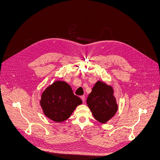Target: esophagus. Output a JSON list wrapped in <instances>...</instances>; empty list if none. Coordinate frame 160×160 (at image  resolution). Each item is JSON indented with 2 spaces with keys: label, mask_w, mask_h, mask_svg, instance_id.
Segmentation results:
<instances>
[{
  "label": "esophagus",
  "mask_w": 160,
  "mask_h": 160,
  "mask_svg": "<svg viewBox=\"0 0 160 160\" xmlns=\"http://www.w3.org/2000/svg\"><path fill=\"white\" fill-rule=\"evenodd\" d=\"M80 98H81V99L82 100L83 102H85V100H86V97H85V96H84V95L81 96V97H80Z\"/></svg>",
  "instance_id": "1"
}]
</instances>
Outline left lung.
I'll return each instance as SVG.
<instances>
[{
	"instance_id": "8db88e82",
	"label": "left lung",
	"mask_w": 160,
	"mask_h": 160,
	"mask_svg": "<svg viewBox=\"0 0 160 160\" xmlns=\"http://www.w3.org/2000/svg\"><path fill=\"white\" fill-rule=\"evenodd\" d=\"M87 104L95 119L105 123L114 116L118 106L112 86L98 81L87 98Z\"/></svg>"
}]
</instances>
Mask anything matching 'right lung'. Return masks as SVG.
<instances>
[{"label":"right lung","instance_id":"add662e5","mask_svg":"<svg viewBox=\"0 0 160 160\" xmlns=\"http://www.w3.org/2000/svg\"><path fill=\"white\" fill-rule=\"evenodd\" d=\"M82 103L81 98L73 93L71 87L63 81L49 86L42 93L40 100L45 115L57 122L67 120Z\"/></svg>","mask_w":160,"mask_h":160}]
</instances>
